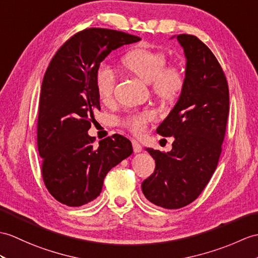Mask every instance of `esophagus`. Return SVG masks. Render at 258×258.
I'll return each mask as SVG.
<instances>
[{"instance_id":"1","label":"esophagus","mask_w":258,"mask_h":258,"mask_svg":"<svg viewBox=\"0 0 258 258\" xmlns=\"http://www.w3.org/2000/svg\"><path fill=\"white\" fill-rule=\"evenodd\" d=\"M132 145H133V151L134 153H141L143 151V147L139 142L136 141H132Z\"/></svg>"}]
</instances>
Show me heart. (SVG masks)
<instances>
[{
    "instance_id": "obj_1",
    "label": "heart",
    "mask_w": 258,
    "mask_h": 258,
    "mask_svg": "<svg viewBox=\"0 0 258 258\" xmlns=\"http://www.w3.org/2000/svg\"><path fill=\"white\" fill-rule=\"evenodd\" d=\"M167 58L163 51L137 48L127 52L123 64L132 74L146 83H151L154 94L163 101L175 100L184 85V77L177 66H166ZM116 83V73L109 63L101 62L95 70V88L102 100H109ZM155 117L154 112H134L125 115L121 124L136 135L146 130L147 123Z\"/></svg>"
}]
</instances>
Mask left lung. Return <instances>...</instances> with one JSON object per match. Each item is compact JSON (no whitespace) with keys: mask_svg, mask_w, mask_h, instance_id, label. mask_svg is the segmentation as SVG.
I'll use <instances>...</instances> for the list:
<instances>
[{"mask_svg":"<svg viewBox=\"0 0 258 258\" xmlns=\"http://www.w3.org/2000/svg\"><path fill=\"white\" fill-rule=\"evenodd\" d=\"M183 48L184 85L179 100L157 133L175 137L172 149L146 151L155 170L142 183L146 199L165 209H179L195 201L217 168L230 110L224 71L209 47L194 35L180 34Z\"/></svg>","mask_w":258,"mask_h":258,"instance_id":"8db88e82","label":"left lung"}]
</instances>
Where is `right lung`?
<instances>
[{"mask_svg":"<svg viewBox=\"0 0 258 258\" xmlns=\"http://www.w3.org/2000/svg\"><path fill=\"white\" fill-rule=\"evenodd\" d=\"M141 40L107 28H87L59 48L45 73L39 99L37 146L41 176L49 194L62 205L80 207L97 198L113 167L133 153L126 137L99 142L88 131L100 110L95 70L109 53Z\"/></svg>","mask_w":258,"mask_h":258,"instance_id":"add662e5","label":"right lung"}]
</instances>
